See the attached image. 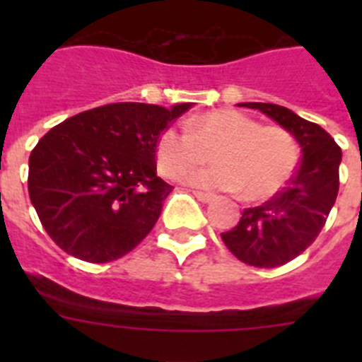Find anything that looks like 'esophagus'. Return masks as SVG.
<instances>
[{"instance_id":"1","label":"esophagus","mask_w":362,"mask_h":362,"mask_svg":"<svg viewBox=\"0 0 362 362\" xmlns=\"http://www.w3.org/2000/svg\"><path fill=\"white\" fill-rule=\"evenodd\" d=\"M192 194H194L201 203H210V201H214V197H216L214 194H209V192H199V190H194Z\"/></svg>"}]
</instances>
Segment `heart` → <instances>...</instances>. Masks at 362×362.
Returning a JSON list of instances; mask_svg holds the SVG:
<instances>
[{"label": "heart", "mask_w": 362, "mask_h": 362, "mask_svg": "<svg viewBox=\"0 0 362 362\" xmlns=\"http://www.w3.org/2000/svg\"><path fill=\"white\" fill-rule=\"evenodd\" d=\"M212 151L216 165L187 173ZM299 148L288 130L263 127L239 110L221 108L188 117L185 127H166L156 143V161L165 177L185 175L188 185L239 190L248 201H263L292 177Z\"/></svg>", "instance_id": "1"}]
</instances>
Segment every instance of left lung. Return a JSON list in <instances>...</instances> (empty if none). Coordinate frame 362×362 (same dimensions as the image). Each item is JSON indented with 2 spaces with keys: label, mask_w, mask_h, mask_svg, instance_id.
Returning a JSON list of instances; mask_svg holds the SVG:
<instances>
[{
  "label": "left lung",
  "mask_w": 362,
  "mask_h": 362,
  "mask_svg": "<svg viewBox=\"0 0 362 362\" xmlns=\"http://www.w3.org/2000/svg\"><path fill=\"white\" fill-rule=\"evenodd\" d=\"M255 108L288 130L300 145L303 159L290 183L261 206L245 209L241 221L221 239L239 261L276 268L315 241L339 192L341 148L319 124L274 103H241Z\"/></svg>",
  "instance_id": "left-lung-1"
}]
</instances>
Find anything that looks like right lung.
<instances>
[{
	"instance_id": "add662e5",
	"label": "right lung",
	"mask_w": 362,
	"mask_h": 362,
	"mask_svg": "<svg viewBox=\"0 0 362 362\" xmlns=\"http://www.w3.org/2000/svg\"><path fill=\"white\" fill-rule=\"evenodd\" d=\"M110 103L56 124L28 158V196L62 250L86 263L132 252L172 188L156 172V143L190 108Z\"/></svg>"
}]
</instances>
